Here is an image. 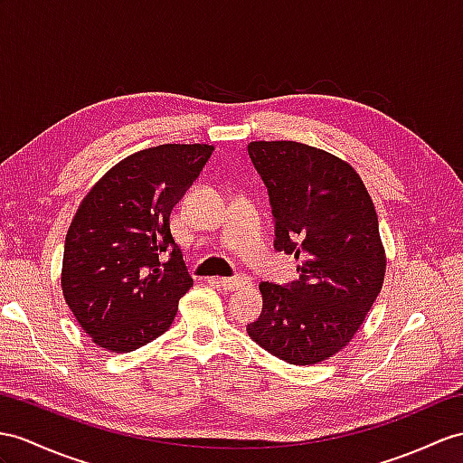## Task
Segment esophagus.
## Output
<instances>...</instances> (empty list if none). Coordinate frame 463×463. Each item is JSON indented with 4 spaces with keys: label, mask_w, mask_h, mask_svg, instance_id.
Listing matches in <instances>:
<instances>
[{
    "label": "esophagus",
    "mask_w": 463,
    "mask_h": 463,
    "mask_svg": "<svg viewBox=\"0 0 463 463\" xmlns=\"http://www.w3.org/2000/svg\"><path fill=\"white\" fill-rule=\"evenodd\" d=\"M218 285L223 288V290H240V288H245L251 285V279L245 277V275H238V277H230V279H220Z\"/></svg>",
    "instance_id": "1"
}]
</instances>
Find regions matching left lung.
<instances>
[{
	"instance_id": "left-lung-1",
	"label": "left lung",
	"mask_w": 463,
	"mask_h": 463,
	"mask_svg": "<svg viewBox=\"0 0 463 463\" xmlns=\"http://www.w3.org/2000/svg\"><path fill=\"white\" fill-rule=\"evenodd\" d=\"M269 190L275 250L300 259L298 280L261 283L263 312L247 334L290 365H314L344 349L385 279L373 200L354 166L297 141L247 145Z\"/></svg>"
}]
</instances>
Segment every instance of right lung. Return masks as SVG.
<instances>
[{"label": "right lung", "mask_w": 463, "mask_h": 463, "mask_svg": "<svg viewBox=\"0 0 463 463\" xmlns=\"http://www.w3.org/2000/svg\"><path fill=\"white\" fill-rule=\"evenodd\" d=\"M212 151L204 143H166L133 153L78 206L64 241L61 287L96 345L128 354L171 328L194 280L168 218ZM163 252L169 253L165 264Z\"/></svg>", "instance_id": "1"}]
</instances>
